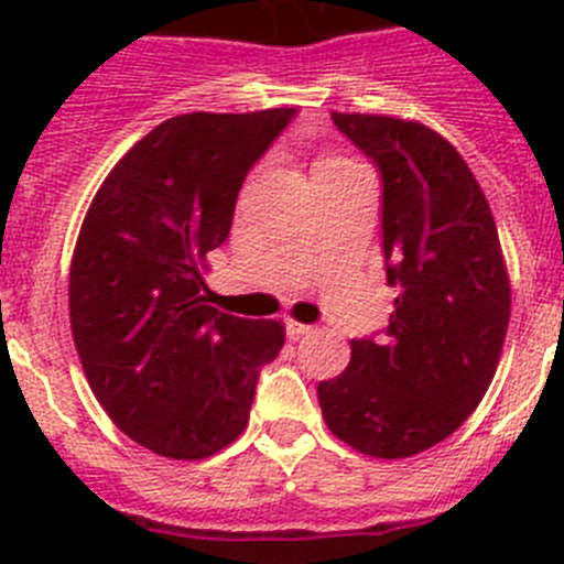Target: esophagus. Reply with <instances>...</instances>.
Here are the masks:
<instances>
[{"label": "esophagus", "instance_id": "1", "mask_svg": "<svg viewBox=\"0 0 564 564\" xmlns=\"http://www.w3.org/2000/svg\"><path fill=\"white\" fill-rule=\"evenodd\" d=\"M286 333H289V338L297 340V338H303V335L314 333V327H311V324H303V322H294V318H286Z\"/></svg>", "mask_w": 564, "mask_h": 564}]
</instances>
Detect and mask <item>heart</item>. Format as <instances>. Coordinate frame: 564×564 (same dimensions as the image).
I'll use <instances>...</instances> for the list:
<instances>
[{"label": "heart", "mask_w": 564, "mask_h": 564, "mask_svg": "<svg viewBox=\"0 0 564 564\" xmlns=\"http://www.w3.org/2000/svg\"><path fill=\"white\" fill-rule=\"evenodd\" d=\"M346 163H351V161H346V158H340V155H322L316 161L314 172H322V169H333V166H346Z\"/></svg>", "instance_id": "b5f03b06"}]
</instances>
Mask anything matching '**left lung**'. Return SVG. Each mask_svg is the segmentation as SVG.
I'll list each match as a JSON object with an SVG mask.
<instances>
[{"label":"left lung","instance_id":"left-lung-1","mask_svg":"<svg viewBox=\"0 0 564 564\" xmlns=\"http://www.w3.org/2000/svg\"><path fill=\"white\" fill-rule=\"evenodd\" d=\"M333 122L382 172V248L401 294L388 333L351 340L346 371L318 382V406L362 456L409 458L486 395L508 335V264L486 193L445 135L388 113Z\"/></svg>","mask_w":564,"mask_h":564}]
</instances>
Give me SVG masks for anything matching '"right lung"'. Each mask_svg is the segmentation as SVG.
I'll return each instance as SVG.
<instances>
[{"label":"right lung","mask_w":564,"mask_h":564,"mask_svg":"<svg viewBox=\"0 0 564 564\" xmlns=\"http://www.w3.org/2000/svg\"><path fill=\"white\" fill-rule=\"evenodd\" d=\"M294 108L193 111L135 141L95 193L70 261V329L122 434L202 460L246 431L259 368L286 329L213 308L207 253L229 237L248 169Z\"/></svg>","instance_id":"add662e5"}]
</instances>
